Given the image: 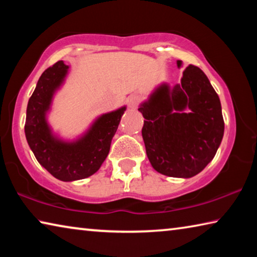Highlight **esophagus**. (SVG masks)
I'll return each instance as SVG.
<instances>
[{
	"mask_svg": "<svg viewBox=\"0 0 257 257\" xmlns=\"http://www.w3.org/2000/svg\"><path fill=\"white\" fill-rule=\"evenodd\" d=\"M139 101H141V98L137 94H132L127 99V103H128V106L129 108H136L139 104Z\"/></svg>",
	"mask_w": 257,
	"mask_h": 257,
	"instance_id": "esophagus-1",
	"label": "esophagus"
}]
</instances>
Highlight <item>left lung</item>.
Segmentation results:
<instances>
[{
	"mask_svg": "<svg viewBox=\"0 0 257 257\" xmlns=\"http://www.w3.org/2000/svg\"><path fill=\"white\" fill-rule=\"evenodd\" d=\"M178 68L182 61H177ZM146 154L156 171L191 178L211 162L222 142L224 121L220 98L201 69L182 72L181 84L156 87L139 105Z\"/></svg>",
	"mask_w": 257,
	"mask_h": 257,
	"instance_id": "left-lung-1",
	"label": "left lung"
}]
</instances>
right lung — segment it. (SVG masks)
I'll use <instances>...</instances> for the list:
<instances>
[{"instance_id":"1","label":"right lung","mask_w":257,"mask_h":257,"mask_svg":"<svg viewBox=\"0 0 257 257\" xmlns=\"http://www.w3.org/2000/svg\"><path fill=\"white\" fill-rule=\"evenodd\" d=\"M69 66L58 61L42 73L30 96L26 114V139L43 168L61 181H75L94 175L105 161L112 138L125 105L97 116L86 132L72 141L53 133L47 121L55 93L62 87Z\"/></svg>"}]
</instances>
